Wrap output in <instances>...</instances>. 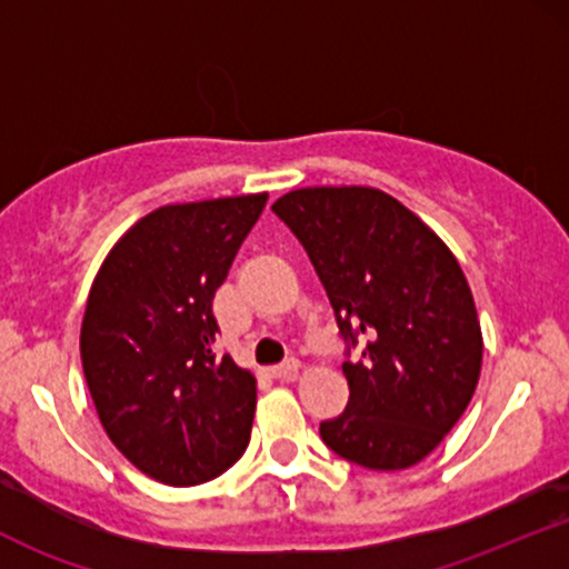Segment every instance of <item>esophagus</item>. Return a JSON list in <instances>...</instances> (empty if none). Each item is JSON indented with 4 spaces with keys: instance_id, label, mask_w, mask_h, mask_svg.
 <instances>
[{
    "instance_id": "34e87169",
    "label": "esophagus",
    "mask_w": 569,
    "mask_h": 569,
    "mask_svg": "<svg viewBox=\"0 0 569 569\" xmlns=\"http://www.w3.org/2000/svg\"><path fill=\"white\" fill-rule=\"evenodd\" d=\"M297 371H299V361H297V358H289V361H283V363H278V367L267 369V375H270L272 380H291Z\"/></svg>"
}]
</instances>
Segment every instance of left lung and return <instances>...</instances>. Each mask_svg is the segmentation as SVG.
Wrapping results in <instances>:
<instances>
[{
    "mask_svg": "<svg viewBox=\"0 0 569 569\" xmlns=\"http://www.w3.org/2000/svg\"><path fill=\"white\" fill-rule=\"evenodd\" d=\"M321 278L345 345L350 401L321 422L331 452L401 471L439 447L481 371L473 293L443 240L371 187L293 189L272 206Z\"/></svg>",
    "mask_w": 569,
    "mask_h": 569,
    "instance_id": "1",
    "label": "left lung"
}]
</instances>
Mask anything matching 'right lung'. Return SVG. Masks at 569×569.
I'll return each instance as SVG.
<instances>
[{"instance_id":"1","label":"right lung","mask_w":569,"mask_h":569,"mask_svg":"<svg viewBox=\"0 0 569 569\" xmlns=\"http://www.w3.org/2000/svg\"><path fill=\"white\" fill-rule=\"evenodd\" d=\"M264 202L162 206L117 240L90 289L80 356L98 420L162 485L217 479L251 439L257 380L213 352V293Z\"/></svg>"}]
</instances>
